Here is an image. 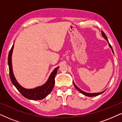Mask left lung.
<instances>
[{"mask_svg": "<svg viewBox=\"0 0 122 122\" xmlns=\"http://www.w3.org/2000/svg\"><path fill=\"white\" fill-rule=\"evenodd\" d=\"M102 36H103V37L104 38V39H106L107 40V41H108V44H109V47L111 48V49H112V52L114 53V52H113V48H112V46H111V45L109 44V41H108V38H107V36H106V35L105 34V33L103 32V31H102ZM73 84H74V86L75 87H76V89L78 90V91H79L80 92H81V93H82L83 94H84V95H85V96H88V97H95V96H99V95H100V94H101L102 93H103V92H104L105 91H103V92H100V93H86V92H84V91H81V89H80L77 86H76V84H75V83H74V81H73Z\"/></svg>", "mask_w": 122, "mask_h": 122, "instance_id": "8db88e82", "label": "left lung"}]
</instances>
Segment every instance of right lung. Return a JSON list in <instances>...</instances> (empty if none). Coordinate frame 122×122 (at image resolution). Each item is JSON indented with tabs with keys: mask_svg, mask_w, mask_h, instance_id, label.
<instances>
[{
	"mask_svg": "<svg viewBox=\"0 0 122 122\" xmlns=\"http://www.w3.org/2000/svg\"><path fill=\"white\" fill-rule=\"evenodd\" d=\"M13 48H14V44H13L11 49L10 50L8 58V63L9 69V76L11 83L25 98L31 100H36V101L44 99L51 92L53 89L55 83V76L57 73L58 69L59 68V66H58L53 70V71L50 75L48 81L44 84L33 88V89H25V88L22 87L17 82L14 74H13L12 63H11V56H12Z\"/></svg>",
	"mask_w": 122,
	"mask_h": 122,
	"instance_id": "1",
	"label": "right lung"
}]
</instances>
